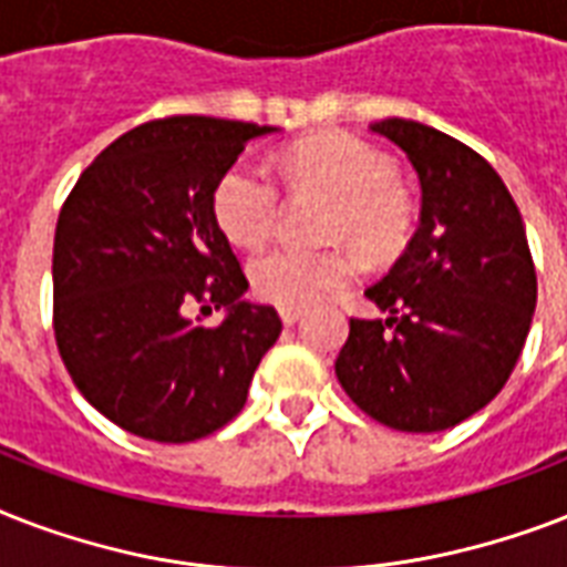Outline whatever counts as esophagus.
Listing matches in <instances>:
<instances>
[{
    "label": "esophagus",
    "mask_w": 567,
    "mask_h": 567,
    "mask_svg": "<svg viewBox=\"0 0 567 567\" xmlns=\"http://www.w3.org/2000/svg\"><path fill=\"white\" fill-rule=\"evenodd\" d=\"M302 311L300 309H279V318H282L285 327H293L297 320H300Z\"/></svg>",
    "instance_id": "1"
}]
</instances>
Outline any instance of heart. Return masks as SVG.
Returning <instances> with one entry per match:
<instances>
[{
    "instance_id": "1",
    "label": "heart",
    "mask_w": 567,
    "mask_h": 567,
    "mask_svg": "<svg viewBox=\"0 0 567 567\" xmlns=\"http://www.w3.org/2000/svg\"><path fill=\"white\" fill-rule=\"evenodd\" d=\"M285 173L297 190L329 196L320 235L350 240L373 261L394 258L412 235L414 205L388 155L347 132H320L285 155ZM214 220L235 247H261L274 235L282 194L274 173L258 162H235L214 185ZM353 256L341 247H274L252 258L249 282L261 300L302 309L350 282Z\"/></svg>"
}]
</instances>
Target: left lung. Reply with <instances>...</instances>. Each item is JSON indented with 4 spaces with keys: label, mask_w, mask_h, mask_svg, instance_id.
Returning a JSON list of instances; mask_svg holds the SVG:
<instances>
[{
    "label": "left lung",
    "mask_w": 567,
    "mask_h": 567,
    "mask_svg": "<svg viewBox=\"0 0 567 567\" xmlns=\"http://www.w3.org/2000/svg\"><path fill=\"white\" fill-rule=\"evenodd\" d=\"M371 132L412 162L421 226L364 297L385 318L350 320L336 377L373 421L441 432L501 394L536 311V267L512 194L483 155L414 120Z\"/></svg>",
    "instance_id": "1"
}]
</instances>
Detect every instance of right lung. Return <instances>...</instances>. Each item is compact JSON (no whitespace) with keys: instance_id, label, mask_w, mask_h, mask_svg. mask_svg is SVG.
<instances>
[{"instance_id":"obj_1","label":"right lung","mask_w":567,"mask_h":567,"mask_svg":"<svg viewBox=\"0 0 567 567\" xmlns=\"http://www.w3.org/2000/svg\"><path fill=\"white\" fill-rule=\"evenodd\" d=\"M274 126L164 117L105 146L58 214L52 323L84 400L141 439L212 435L247 403L282 320L249 288L212 194L252 137ZM226 308L208 330L187 311Z\"/></svg>"}]
</instances>
